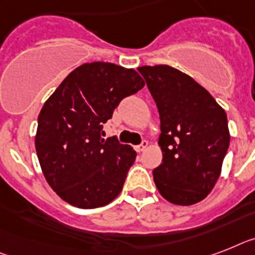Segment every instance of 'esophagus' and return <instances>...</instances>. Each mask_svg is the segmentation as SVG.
Wrapping results in <instances>:
<instances>
[{"mask_svg": "<svg viewBox=\"0 0 255 255\" xmlns=\"http://www.w3.org/2000/svg\"><path fill=\"white\" fill-rule=\"evenodd\" d=\"M147 146H148V142H147V140H142V143H140V144L135 146V151L136 152H142V151L146 150Z\"/></svg>", "mask_w": 255, "mask_h": 255, "instance_id": "esophagus-1", "label": "esophagus"}]
</instances>
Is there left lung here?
Returning a JSON list of instances; mask_svg holds the SVG:
<instances>
[{
	"mask_svg": "<svg viewBox=\"0 0 255 255\" xmlns=\"http://www.w3.org/2000/svg\"><path fill=\"white\" fill-rule=\"evenodd\" d=\"M160 116L163 161L152 170L170 203L194 205L215 186L229 147L228 120L211 94L167 65L138 67Z\"/></svg>",
	"mask_w": 255,
	"mask_h": 255,
	"instance_id": "1",
	"label": "left lung"
}]
</instances>
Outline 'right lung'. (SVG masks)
Returning <instances> with one entry per match:
<instances>
[{
	"instance_id": "right-lung-1",
	"label": "right lung",
	"mask_w": 255,
	"mask_h": 255,
	"mask_svg": "<svg viewBox=\"0 0 255 255\" xmlns=\"http://www.w3.org/2000/svg\"><path fill=\"white\" fill-rule=\"evenodd\" d=\"M143 86L132 69L92 62L71 71L45 102L35 146L48 184L65 202L102 207L123 190L136 152L117 136L103 139V125Z\"/></svg>"
}]
</instances>
